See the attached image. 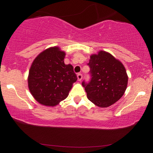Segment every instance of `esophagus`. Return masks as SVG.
Wrapping results in <instances>:
<instances>
[{"label":"esophagus","instance_id":"34e87169","mask_svg":"<svg viewBox=\"0 0 153 153\" xmlns=\"http://www.w3.org/2000/svg\"><path fill=\"white\" fill-rule=\"evenodd\" d=\"M77 78H78V81H80V80H82V74H80V73H78V74L77 75Z\"/></svg>","mask_w":153,"mask_h":153}]
</instances>
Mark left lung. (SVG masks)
I'll list each match as a JSON object with an SVG mask.
<instances>
[{"label": "left lung", "mask_w": 153, "mask_h": 153, "mask_svg": "<svg viewBox=\"0 0 153 153\" xmlns=\"http://www.w3.org/2000/svg\"><path fill=\"white\" fill-rule=\"evenodd\" d=\"M91 80L82 82L88 100L96 106L106 108L118 101L124 94L128 84L125 68L119 59L106 51L91 54L88 64Z\"/></svg>", "instance_id": "1"}]
</instances>
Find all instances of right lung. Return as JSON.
Wrapping results in <instances>:
<instances>
[{"mask_svg": "<svg viewBox=\"0 0 153 153\" xmlns=\"http://www.w3.org/2000/svg\"><path fill=\"white\" fill-rule=\"evenodd\" d=\"M65 52L59 47L47 48L33 61L28 76V87L40 104L55 106L68 97L77 80L72 65H65Z\"/></svg>", "mask_w": 153, "mask_h": 153, "instance_id": "1", "label": "right lung"}]
</instances>
